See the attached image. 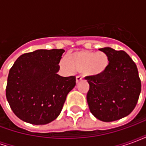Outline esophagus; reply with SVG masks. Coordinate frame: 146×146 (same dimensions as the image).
I'll list each match as a JSON object with an SVG mask.
<instances>
[{
	"instance_id": "obj_1",
	"label": "esophagus",
	"mask_w": 146,
	"mask_h": 146,
	"mask_svg": "<svg viewBox=\"0 0 146 146\" xmlns=\"http://www.w3.org/2000/svg\"><path fill=\"white\" fill-rule=\"evenodd\" d=\"M82 80V77L80 76H76V84H78V83L80 82V81H81Z\"/></svg>"
}]
</instances>
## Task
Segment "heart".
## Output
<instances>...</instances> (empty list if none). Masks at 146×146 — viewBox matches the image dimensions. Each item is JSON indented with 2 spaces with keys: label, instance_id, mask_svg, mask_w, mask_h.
I'll use <instances>...</instances> for the list:
<instances>
[{
  "label": "heart",
  "instance_id": "heart-1",
  "mask_svg": "<svg viewBox=\"0 0 146 146\" xmlns=\"http://www.w3.org/2000/svg\"><path fill=\"white\" fill-rule=\"evenodd\" d=\"M109 65V57L103 51H75L69 54L68 59L63 58L60 61V66L65 70L82 71L88 76L100 75L107 70Z\"/></svg>",
  "mask_w": 146,
  "mask_h": 146
}]
</instances>
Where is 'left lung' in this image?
Masks as SVG:
<instances>
[{
    "label": "left lung",
    "instance_id": "left-lung-1",
    "mask_svg": "<svg viewBox=\"0 0 146 146\" xmlns=\"http://www.w3.org/2000/svg\"><path fill=\"white\" fill-rule=\"evenodd\" d=\"M107 54L110 65L104 73L85 77L90 88L87 101L91 113L104 122L125 117L131 113L141 93L136 65L123 51L99 49Z\"/></svg>",
    "mask_w": 146,
    "mask_h": 146
}]
</instances>
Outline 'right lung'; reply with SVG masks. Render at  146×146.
<instances>
[{
  "mask_svg": "<svg viewBox=\"0 0 146 146\" xmlns=\"http://www.w3.org/2000/svg\"><path fill=\"white\" fill-rule=\"evenodd\" d=\"M63 49H40L20 55L8 73L6 98L13 113L25 122L40 125L60 114L74 76H59Z\"/></svg>",
  "mask_w": 146,
  "mask_h": 146,
  "instance_id": "obj_1",
  "label": "right lung"
}]
</instances>
